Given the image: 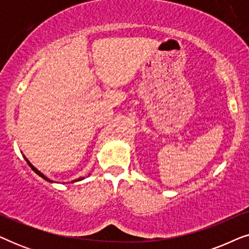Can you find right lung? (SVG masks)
I'll use <instances>...</instances> for the list:
<instances>
[{"instance_id": "add662e5", "label": "right lung", "mask_w": 249, "mask_h": 249, "mask_svg": "<svg viewBox=\"0 0 249 249\" xmlns=\"http://www.w3.org/2000/svg\"><path fill=\"white\" fill-rule=\"evenodd\" d=\"M25 160H26V161H27V163H28V165L30 166V168H32V170H33V171L34 172H35V173H37V175H38L39 177H42V178L43 179H45L46 180V181H49V182H53L52 181V180H51V179H49V178H47V177H45V176H44L43 175V173L42 172H40V171H38V170H37L36 168H35V166H34L33 164H32V163H30L29 161H28V160H27V158H25ZM84 179V177H83V178H79V179H76V180H73V181H71V182H76V181H80V180H83Z\"/></svg>"}]
</instances>
